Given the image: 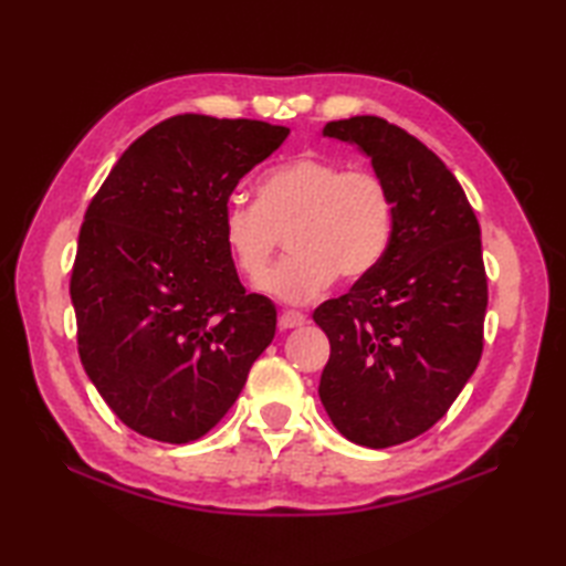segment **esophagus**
Segmentation results:
<instances>
[{
  "label": "esophagus",
  "instance_id": "esophagus-1",
  "mask_svg": "<svg viewBox=\"0 0 566 566\" xmlns=\"http://www.w3.org/2000/svg\"><path fill=\"white\" fill-rule=\"evenodd\" d=\"M302 326H306V316L298 314V311H282L280 314L282 331H292V328H302Z\"/></svg>",
  "mask_w": 566,
  "mask_h": 566
}]
</instances>
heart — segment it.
Returning <instances> with one entry per match:
<instances>
[{
	"label": "heart",
	"mask_w": 566,
	"mask_h": 566,
	"mask_svg": "<svg viewBox=\"0 0 566 566\" xmlns=\"http://www.w3.org/2000/svg\"><path fill=\"white\" fill-rule=\"evenodd\" d=\"M394 203L375 172L345 170L321 155H298L264 172L258 203L231 197L221 211L223 243L235 268L258 280L287 233L293 255L262 277L260 290L284 304H308L335 282L357 280L389 248Z\"/></svg>",
	"instance_id": "b5f03b06"
}]
</instances>
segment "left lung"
I'll list each match as a JSON object with an SVG mask.
<instances>
[{
  "mask_svg": "<svg viewBox=\"0 0 566 566\" xmlns=\"http://www.w3.org/2000/svg\"><path fill=\"white\" fill-rule=\"evenodd\" d=\"M323 136L369 158L394 228L377 268L314 311L331 340L318 396L347 440L391 448L436 426L482 357V231L454 175L403 128L353 116Z\"/></svg>",
  "mask_w": 566,
  "mask_h": 566,
  "instance_id": "8db88e82",
  "label": "left lung"
}]
</instances>
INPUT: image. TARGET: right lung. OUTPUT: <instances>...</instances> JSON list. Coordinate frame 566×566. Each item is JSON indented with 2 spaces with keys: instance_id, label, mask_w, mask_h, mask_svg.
I'll use <instances>...</instances> for the list:
<instances>
[{
  "instance_id": "add662e5",
  "label": "right lung",
  "mask_w": 566,
  "mask_h": 566,
  "mask_svg": "<svg viewBox=\"0 0 566 566\" xmlns=\"http://www.w3.org/2000/svg\"><path fill=\"white\" fill-rule=\"evenodd\" d=\"M286 136L250 118L172 116L118 158L84 213L70 280L80 359L140 436H207L274 338L276 308L245 294L221 211Z\"/></svg>"
}]
</instances>
